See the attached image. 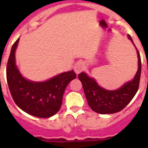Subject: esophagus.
<instances>
[{
  "mask_svg": "<svg viewBox=\"0 0 148 148\" xmlns=\"http://www.w3.org/2000/svg\"><path fill=\"white\" fill-rule=\"evenodd\" d=\"M84 67H85V64H84V63L81 62V61H79V62L76 63V64L74 65V70L75 73L77 74H80L81 71H83L84 69Z\"/></svg>",
  "mask_w": 148,
  "mask_h": 148,
  "instance_id": "obj_1",
  "label": "esophagus"
}]
</instances>
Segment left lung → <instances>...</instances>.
<instances>
[{
	"label": "left lung",
	"instance_id": "8db88e82",
	"mask_svg": "<svg viewBox=\"0 0 148 148\" xmlns=\"http://www.w3.org/2000/svg\"><path fill=\"white\" fill-rule=\"evenodd\" d=\"M128 38L133 42L131 36L128 35ZM137 53L138 70L135 77L132 81L116 90H108L101 88L95 79L88 77L84 72L78 74V78L82 83L88 105L94 111L101 114H114L123 110L131 102L139 88L141 73V60L138 50Z\"/></svg>",
	"mask_w": 148,
	"mask_h": 148
}]
</instances>
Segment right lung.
<instances>
[{"label": "right lung", "instance_id": "1", "mask_svg": "<svg viewBox=\"0 0 148 148\" xmlns=\"http://www.w3.org/2000/svg\"><path fill=\"white\" fill-rule=\"evenodd\" d=\"M19 38L13 45L7 64V81L15 103L24 112L47 118L60 110L67 84L76 78L74 71L64 72L45 82H33L21 76L15 64V50Z\"/></svg>", "mask_w": 148, "mask_h": 148}]
</instances>
